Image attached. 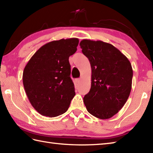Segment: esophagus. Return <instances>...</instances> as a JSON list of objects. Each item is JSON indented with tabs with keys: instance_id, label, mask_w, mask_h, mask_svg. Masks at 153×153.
Segmentation results:
<instances>
[{
	"instance_id": "esophagus-1",
	"label": "esophagus",
	"mask_w": 153,
	"mask_h": 153,
	"mask_svg": "<svg viewBox=\"0 0 153 153\" xmlns=\"http://www.w3.org/2000/svg\"><path fill=\"white\" fill-rule=\"evenodd\" d=\"M81 81H82V79H81L80 78H79V79H76V82H77V83H79L81 82Z\"/></svg>"
}]
</instances>
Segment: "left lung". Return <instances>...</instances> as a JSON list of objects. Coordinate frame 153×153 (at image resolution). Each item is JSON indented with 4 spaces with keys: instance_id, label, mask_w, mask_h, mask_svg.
Segmentation results:
<instances>
[{
    "instance_id": "left-lung-1",
    "label": "left lung",
    "mask_w": 153,
    "mask_h": 153,
    "mask_svg": "<svg viewBox=\"0 0 153 153\" xmlns=\"http://www.w3.org/2000/svg\"><path fill=\"white\" fill-rule=\"evenodd\" d=\"M79 45L91 67V87L83 98L87 111L99 119L112 118L122 109L131 92L130 62L105 42L83 39Z\"/></svg>"
}]
</instances>
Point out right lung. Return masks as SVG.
Wrapping results in <instances>:
<instances>
[{
    "label": "right lung",
    "instance_id": "right-lung-1",
    "mask_svg": "<svg viewBox=\"0 0 153 153\" xmlns=\"http://www.w3.org/2000/svg\"><path fill=\"white\" fill-rule=\"evenodd\" d=\"M77 38L49 42L35 53L23 72V83L31 105L41 115L66 112L76 95L69 57L77 51Z\"/></svg>",
    "mask_w": 153,
    "mask_h": 153
}]
</instances>
